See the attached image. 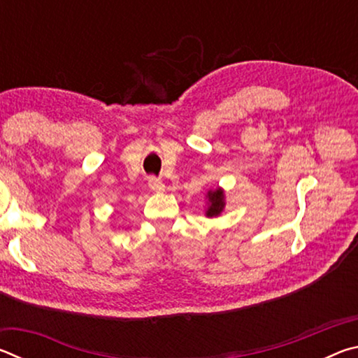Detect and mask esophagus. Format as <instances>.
Here are the masks:
<instances>
[{"mask_svg":"<svg viewBox=\"0 0 358 358\" xmlns=\"http://www.w3.org/2000/svg\"><path fill=\"white\" fill-rule=\"evenodd\" d=\"M148 186L151 187V189L153 191H156V192H161V191H164V183H162V181L159 180V178H156V177H150V180H148Z\"/></svg>","mask_w":358,"mask_h":358,"instance_id":"1","label":"esophagus"}]
</instances>
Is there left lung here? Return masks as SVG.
I'll return each instance as SVG.
<instances>
[{
	"mask_svg": "<svg viewBox=\"0 0 358 358\" xmlns=\"http://www.w3.org/2000/svg\"><path fill=\"white\" fill-rule=\"evenodd\" d=\"M224 194L221 189H216V191H210L208 192V202H210V207L207 210V216H217L222 211L224 208Z\"/></svg>",
	"mask_w": 358,
	"mask_h": 358,
	"instance_id": "obj_1",
	"label": "left lung"
}]
</instances>
